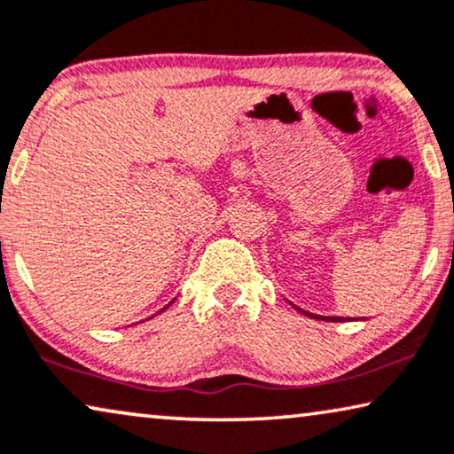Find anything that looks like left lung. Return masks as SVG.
<instances>
[{
  "label": "left lung",
  "instance_id": "left-lung-1",
  "mask_svg": "<svg viewBox=\"0 0 454 454\" xmlns=\"http://www.w3.org/2000/svg\"><path fill=\"white\" fill-rule=\"evenodd\" d=\"M288 303H291V301H288ZM293 307L297 309L299 313H303V315H307V317H311V319H319V321H348V317H336V315H317V313H309V311H305V309H301L297 305H293Z\"/></svg>",
  "mask_w": 454,
  "mask_h": 454
}]
</instances>
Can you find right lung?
<instances>
[{
  "label": "right lung",
  "mask_w": 454,
  "mask_h": 454,
  "mask_svg": "<svg viewBox=\"0 0 454 454\" xmlns=\"http://www.w3.org/2000/svg\"><path fill=\"white\" fill-rule=\"evenodd\" d=\"M174 301H176V299H174ZM174 301H172V303H174ZM172 303H169V305H172ZM169 305H166V307H163V309H161V311H160V313H163V311H166V309H168V307H169Z\"/></svg>",
  "instance_id": "1"
}]
</instances>
